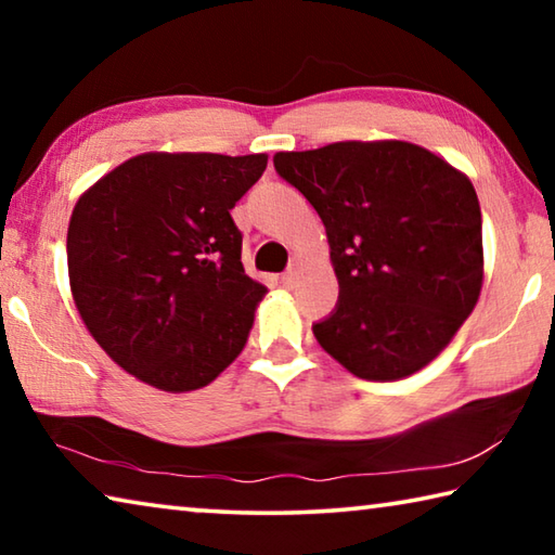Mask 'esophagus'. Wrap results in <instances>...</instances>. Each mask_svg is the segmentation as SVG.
I'll list each match as a JSON object with an SVG mask.
<instances>
[{
  "instance_id": "1",
  "label": "esophagus",
  "mask_w": 555,
  "mask_h": 555,
  "mask_svg": "<svg viewBox=\"0 0 555 555\" xmlns=\"http://www.w3.org/2000/svg\"><path fill=\"white\" fill-rule=\"evenodd\" d=\"M298 276H300V261H294V264H291L284 274V286L294 288L298 284Z\"/></svg>"
}]
</instances>
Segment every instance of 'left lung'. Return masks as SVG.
I'll list each match as a JSON object with an SVG mask.
<instances>
[{
  "label": "left lung",
  "instance_id": "obj_1",
  "mask_svg": "<svg viewBox=\"0 0 555 555\" xmlns=\"http://www.w3.org/2000/svg\"><path fill=\"white\" fill-rule=\"evenodd\" d=\"M274 166L321 215L340 284L315 340L367 382L424 370L482 291V212L469 178L399 139L279 152Z\"/></svg>",
  "mask_w": 555,
  "mask_h": 555
}]
</instances>
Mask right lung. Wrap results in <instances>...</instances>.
<instances>
[{"instance_id":"add662e5","label":"right lung","mask_w":555,"mask_h":555,"mask_svg":"<svg viewBox=\"0 0 555 555\" xmlns=\"http://www.w3.org/2000/svg\"><path fill=\"white\" fill-rule=\"evenodd\" d=\"M269 156L149 152L75 203L68 276L82 323L112 362L162 391L228 370L267 288L244 274L230 210Z\"/></svg>"}]
</instances>
